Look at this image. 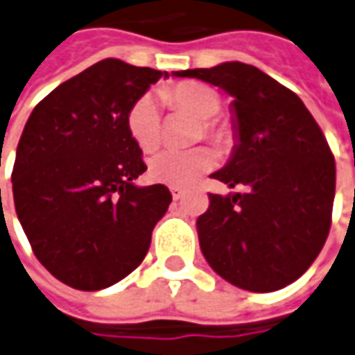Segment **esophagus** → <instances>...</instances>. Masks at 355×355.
Listing matches in <instances>:
<instances>
[{
	"label": "esophagus",
	"instance_id": "34e87169",
	"mask_svg": "<svg viewBox=\"0 0 355 355\" xmlns=\"http://www.w3.org/2000/svg\"><path fill=\"white\" fill-rule=\"evenodd\" d=\"M170 191H172V197H173V201H180V199H182L183 197V189L182 187H178V185H172V187H170Z\"/></svg>",
	"mask_w": 355,
	"mask_h": 355
}]
</instances>
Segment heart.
<instances>
[{"instance_id":"b5f03b06","label":"heart","mask_w":355,"mask_h":355,"mask_svg":"<svg viewBox=\"0 0 355 355\" xmlns=\"http://www.w3.org/2000/svg\"><path fill=\"white\" fill-rule=\"evenodd\" d=\"M168 106L189 114V116L201 119V129L197 131V139H209L214 145H226L230 133L226 127L214 121L222 107L220 96L209 87L182 83L175 87H168L162 92ZM127 127L129 133L135 139V143L143 150H153L160 145L162 139V121L160 112L156 106V100L150 94H143L133 102V106L127 112ZM216 164V154L210 148H191V150H175L166 148L156 153L148 160V175L150 180L164 185H178V187H189L201 178L202 173L209 172Z\"/></svg>"}]
</instances>
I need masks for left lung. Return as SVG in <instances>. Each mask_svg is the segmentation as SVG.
Masks as SVG:
<instances>
[{
  "mask_svg": "<svg viewBox=\"0 0 355 355\" xmlns=\"http://www.w3.org/2000/svg\"><path fill=\"white\" fill-rule=\"evenodd\" d=\"M234 98L238 145L210 178L245 193H209L197 220L209 265L230 284L275 292L295 282L321 253L332 222L334 156L300 96L248 63L175 71Z\"/></svg>",
  "mask_w": 355,
  "mask_h": 355,
  "instance_id": "left-lung-1",
  "label": "left lung"
}]
</instances>
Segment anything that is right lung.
Here are the masks:
<instances>
[{
	"label": "right lung",
	"instance_id": "1",
	"mask_svg": "<svg viewBox=\"0 0 355 355\" xmlns=\"http://www.w3.org/2000/svg\"><path fill=\"white\" fill-rule=\"evenodd\" d=\"M168 73L102 60L34 107L17 146L13 199L36 259L63 284L96 292L143 263L172 202L146 170L127 112Z\"/></svg>",
	"mask_w": 355,
	"mask_h": 355
}]
</instances>
